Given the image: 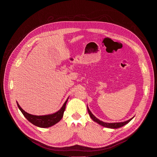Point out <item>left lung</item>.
I'll return each mask as SVG.
<instances>
[{
    "mask_svg": "<svg viewBox=\"0 0 157 157\" xmlns=\"http://www.w3.org/2000/svg\"><path fill=\"white\" fill-rule=\"evenodd\" d=\"M87 110H88V113H89L90 116L91 117V119L95 121L97 123H98L99 124H100L101 126H104V127H106V128H112V129H117V128H121V127H122L123 126L126 125V124H128V122L132 121V119L134 117H132L130 119H129L126 121H124V122H112V123H108V122H103V121H100L99 119H98L97 117H95L94 115L92 114V113L90 112V110H89V108H88V106H87Z\"/></svg>",
    "mask_w": 157,
    "mask_h": 157,
    "instance_id": "8db88e82",
    "label": "left lung"
}]
</instances>
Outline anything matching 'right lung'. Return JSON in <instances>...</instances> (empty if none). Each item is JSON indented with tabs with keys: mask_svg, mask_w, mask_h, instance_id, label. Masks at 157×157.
Segmentation results:
<instances>
[{
	"mask_svg": "<svg viewBox=\"0 0 157 157\" xmlns=\"http://www.w3.org/2000/svg\"><path fill=\"white\" fill-rule=\"evenodd\" d=\"M68 99H69V98H67V99L65 101L64 104L63 105L62 107L61 108L58 112L52 114L45 115H35L28 113V112H25L23 109L20 106L18 102H17V103L18 108L24 115V116L28 119L31 123L40 128H49L54 124H56L62 119L63 113L65 110V106Z\"/></svg>",
	"mask_w": 157,
	"mask_h": 157,
	"instance_id": "add662e5",
	"label": "right lung"
}]
</instances>
